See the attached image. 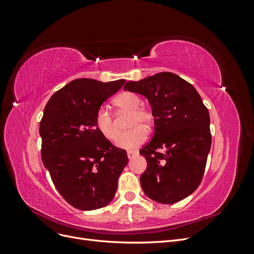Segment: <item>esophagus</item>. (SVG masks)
Instances as JSON below:
<instances>
[{"label": "esophagus", "instance_id": "1", "mask_svg": "<svg viewBox=\"0 0 254 254\" xmlns=\"http://www.w3.org/2000/svg\"><path fill=\"white\" fill-rule=\"evenodd\" d=\"M136 155H137V151L136 150H129V151H127L128 159H132Z\"/></svg>", "mask_w": 254, "mask_h": 254}]
</instances>
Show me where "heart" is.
<instances>
[{"label": "heart", "instance_id": "heart-1", "mask_svg": "<svg viewBox=\"0 0 254 254\" xmlns=\"http://www.w3.org/2000/svg\"><path fill=\"white\" fill-rule=\"evenodd\" d=\"M142 99L132 92H126L114 99V105L120 110L131 113L129 118V128L127 132L122 133L119 137V130L114 124L111 113L106 107H101L95 114V126L105 139L114 141L118 137L117 145L124 149H132L143 144L147 137L146 129H149L153 122V114L150 109L141 106Z\"/></svg>", "mask_w": 254, "mask_h": 254}]
</instances>
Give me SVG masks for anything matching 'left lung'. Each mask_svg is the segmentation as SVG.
Wrapping results in <instances>:
<instances>
[{"mask_svg": "<svg viewBox=\"0 0 254 254\" xmlns=\"http://www.w3.org/2000/svg\"><path fill=\"white\" fill-rule=\"evenodd\" d=\"M124 90L147 98L155 118V133L140 150L147 161L140 178L144 193L164 204L182 200L204 174L212 143L209 111L196 89L174 73L128 81Z\"/></svg>", "mask_w": 254, "mask_h": 254, "instance_id": "left-lung-1", "label": "left lung"}]
</instances>
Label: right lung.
<instances>
[{
	"instance_id": "add662e5",
	"label": "right lung",
	"mask_w": 254,
	"mask_h": 254,
	"mask_svg": "<svg viewBox=\"0 0 254 254\" xmlns=\"http://www.w3.org/2000/svg\"><path fill=\"white\" fill-rule=\"evenodd\" d=\"M124 83L75 79L55 92L44 108L42 162L59 194L78 210L109 204L128 163L126 150L113 146L95 126L97 110Z\"/></svg>"
}]
</instances>
